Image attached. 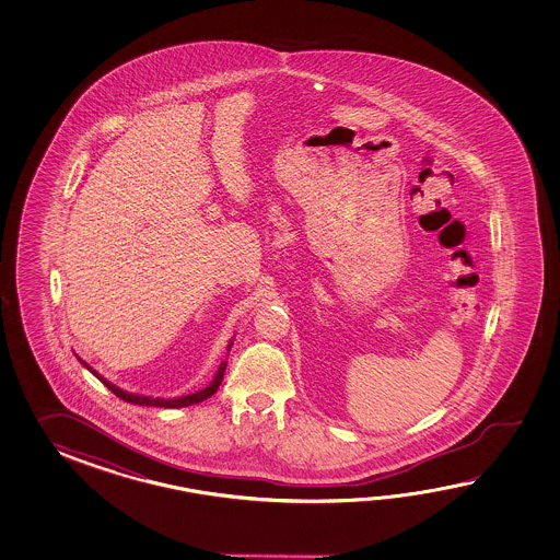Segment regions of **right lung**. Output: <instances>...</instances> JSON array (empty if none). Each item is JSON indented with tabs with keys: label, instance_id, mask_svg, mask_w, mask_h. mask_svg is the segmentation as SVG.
I'll return each mask as SVG.
<instances>
[{
	"label": "right lung",
	"instance_id": "right-lung-1",
	"mask_svg": "<svg viewBox=\"0 0 560 560\" xmlns=\"http://www.w3.org/2000/svg\"><path fill=\"white\" fill-rule=\"evenodd\" d=\"M232 345H234V342H230V345H228V350L232 348ZM80 362L84 364L85 369L90 370V372L94 374L95 378H100V381L104 382V386H107V388H109L112 393L116 394L118 398H121L124 402H131V405L140 406H160V408H182V406H191L202 402V400L210 398V396L218 390V386H220L222 381H224V372H226V362H222V364H220V369L215 372L214 381L210 382V386H206L203 390L188 394V396H179V398H152V396H140V394L126 393V390H121L118 386H114L112 382H107L104 376H100L92 366H88V364H85L84 360H80Z\"/></svg>",
	"mask_w": 560,
	"mask_h": 560
}]
</instances>
